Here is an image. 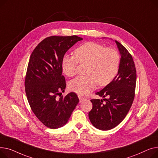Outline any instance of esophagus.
<instances>
[{"label":"esophagus","mask_w":158,"mask_h":158,"mask_svg":"<svg viewBox=\"0 0 158 158\" xmlns=\"http://www.w3.org/2000/svg\"><path fill=\"white\" fill-rule=\"evenodd\" d=\"M78 98H79V99H80V102L83 101V100L85 99V98H83V97H82V96H78Z\"/></svg>","instance_id":"obj_1"}]
</instances>
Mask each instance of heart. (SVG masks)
Instances as JSON below:
<instances>
[{
  "label": "heart",
  "instance_id": "obj_1",
  "mask_svg": "<svg viewBox=\"0 0 158 158\" xmlns=\"http://www.w3.org/2000/svg\"><path fill=\"white\" fill-rule=\"evenodd\" d=\"M75 56L64 55L61 61V69L64 75L73 77L76 74L78 64H88L86 73L69 83L70 90L79 96H85L96 89L108 85L117 76L120 64V55L114 48L89 41L75 49Z\"/></svg>",
  "mask_w": 158,
  "mask_h": 158
}]
</instances>
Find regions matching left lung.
I'll use <instances>...</instances> for the list:
<instances>
[{"label":"left lung","mask_w":158,"mask_h":158,"mask_svg":"<svg viewBox=\"0 0 158 158\" xmlns=\"http://www.w3.org/2000/svg\"><path fill=\"white\" fill-rule=\"evenodd\" d=\"M121 58L114 80L96 94L103 100L92 99V108L89 113L92 124L106 131L116 127L127 114L135 95L136 70L132 55L124 46L115 41Z\"/></svg>","instance_id":"8db88e82"}]
</instances>
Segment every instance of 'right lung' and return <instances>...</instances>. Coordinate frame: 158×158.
<instances>
[{
    "mask_svg": "<svg viewBox=\"0 0 158 158\" xmlns=\"http://www.w3.org/2000/svg\"><path fill=\"white\" fill-rule=\"evenodd\" d=\"M82 40L76 35L50 36L31 55L25 78L26 96L34 115L49 128L66 124L79 102L75 92L60 96L66 87L61 61L66 52Z\"/></svg>",
    "mask_w": 158,
    "mask_h": 158,
    "instance_id": "1",
    "label": "right lung"
}]
</instances>
